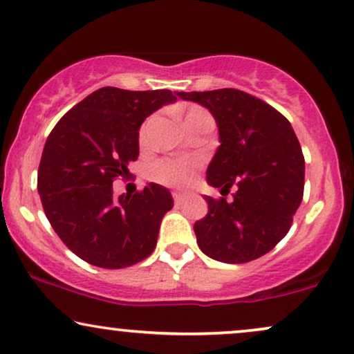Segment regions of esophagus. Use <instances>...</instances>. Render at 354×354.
Masks as SVG:
<instances>
[{
	"label": "esophagus",
	"mask_w": 354,
	"mask_h": 354,
	"mask_svg": "<svg viewBox=\"0 0 354 354\" xmlns=\"http://www.w3.org/2000/svg\"><path fill=\"white\" fill-rule=\"evenodd\" d=\"M173 199H174V203H176V204H181L186 199V196L183 193H173Z\"/></svg>",
	"instance_id": "esophagus-1"
}]
</instances>
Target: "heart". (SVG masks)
I'll return each mask as SVG.
<instances>
[{
	"mask_svg": "<svg viewBox=\"0 0 354 354\" xmlns=\"http://www.w3.org/2000/svg\"><path fill=\"white\" fill-rule=\"evenodd\" d=\"M203 117H209V113L201 107H191L186 110L185 115V125L188 127L191 123L199 120ZM148 127H150V120L145 122L143 127L140 129V140H145L147 136ZM194 171H196V163L188 160H160L156 163L151 165L148 176L151 181L160 183V185L171 186V188H185L193 183L194 180Z\"/></svg>",
	"mask_w": 354,
	"mask_h": 354,
	"instance_id": "b5f03b06",
	"label": "heart"
}]
</instances>
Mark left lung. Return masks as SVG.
Wrapping results in <instances>:
<instances>
[{"mask_svg":"<svg viewBox=\"0 0 354 354\" xmlns=\"http://www.w3.org/2000/svg\"><path fill=\"white\" fill-rule=\"evenodd\" d=\"M178 97L206 107L219 127L207 183L221 193L236 188L232 203L206 196L207 214L194 224L199 249L225 263L262 257L288 232L304 198L305 158L290 122L237 88Z\"/></svg>","mask_w":354,"mask_h":354,"instance_id":"obj_1","label":"left lung"}]
</instances>
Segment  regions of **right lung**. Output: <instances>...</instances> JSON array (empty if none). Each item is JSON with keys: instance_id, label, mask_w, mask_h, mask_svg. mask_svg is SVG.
Returning a JSON list of instances; mask_svg holds the SVG:
<instances>
[{"instance_id": "right-lung-1", "label": "right lung", "mask_w": 354, "mask_h": 354, "mask_svg": "<svg viewBox=\"0 0 354 354\" xmlns=\"http://www.w3.org/2000/svg\"><path fill=\"white\" fill-rule=\"evenodd\" d=\"M176 100L171 91L102 87L55 123L37 169L46 218L82 261L104 269L135 266L155 250L171 193L148 183L135 194L113 196L138 158V130L155 110Z\"/></svg>"}]
</instances>
